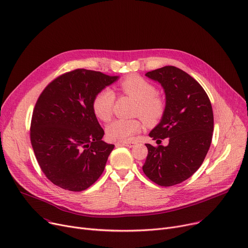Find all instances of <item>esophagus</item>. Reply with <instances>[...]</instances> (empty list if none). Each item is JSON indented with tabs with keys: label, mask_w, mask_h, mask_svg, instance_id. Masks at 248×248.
<instances>
[{
	"label": "esophagus",
	"mask_w": 248,
	"mask_h": 248,
	"mask_svg": "<svg viewBox=\"0 0 248 248\" xmlns=\"http://www.w3.org/2000/svg\"><path fill=\"white\" fill-rule=\"evenodd\" d=\"M116 146H127V147H129V148H132V147H134L135 145H136V142H134V141H128V142H117L115 144Z\"/></svg>",
	"instance_id": "esophagus-1"
}]
</instances>
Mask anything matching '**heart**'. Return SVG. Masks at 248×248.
Here are the masks:
<instances>
[{
  "label": "heart",
  "mask_w": 248,
  "mask_h": 248,
  "mask_svg": "<svg viewBox=\"0 0 248 248\" xmlns=\"http://www.w3.org/2000/svg\"><path fill=\"white\" fill-rule=\"evenodd\" d=\"M118 89L124 95L132 97L137 101L135 115L140 116L147 125H155L162 119L165 113V102L157 95L156 87L141 76H128L120 81ZM115 94L105 88L96 94L93 99V111L97 117L108 122L113 114ZM140 119H116L111 122L106 132L109 139L113 141L126 142L141 130Z\"/></svg>",
  "instance_id": "obj_1"
}]
</instances>
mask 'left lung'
I'll list each match as a JSON object with an SVG mask.
<instances>
[{"label":"left lung","instance_id":"8db88e82","mask_svg":"<svg viewBox=\"0 0 248 248\" xmlns=\"http://www.w3.org/2000/svg\"><path fill=\"white\" fill-rule=\"evenodd\" d=\"M161 84L166 96L165 113L149 136L167 146L146 144L148 155L142 169L151 181L172 186L197 171L209 150L213 134V111L201 85L186 72L165 66L146 73Z\"/></svg>","mask_w":248,"mask_h":248}]
</instances>
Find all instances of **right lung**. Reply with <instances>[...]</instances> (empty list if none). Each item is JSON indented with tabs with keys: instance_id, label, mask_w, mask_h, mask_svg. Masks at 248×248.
Segmentation results:
<instances>
[{
	"instance_id": "obj_1",
	"label": "right lung",
	"mask_w": 248,
	"mask_h": 248,
	"mask_svg": "<svg viewBox=\"0 0 248 248\" xmlns=\"http://www.w3.org/2000/svg\"><path fill=\"white\" fill-rule=\"evenodd\" d=\"M118 76L76 69L53 80L35 105L30 137L46 177L70 191H82L103 173L114 145L102 141L104 130L93 99Z\"/></svg>"
}]
</instances>
